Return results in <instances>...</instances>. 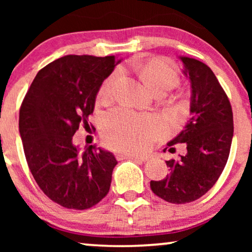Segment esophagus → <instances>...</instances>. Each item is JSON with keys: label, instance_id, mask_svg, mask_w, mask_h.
<instances>
[{"label": "esophagus", "instance_id": "esophagus-1", "mask_svg": "<svg viewBox=\"0 0 252 252\" xmlns=\"http://www.w3.org/2000/svg\"><path fill=\"white\" fill-rule=\"evenodd\" d=\"M117 159H136L141 161H146L148 159V156H142V155L130 154V153H118L116 155Z\"/></svg>", "mask_w": 252, "mask_h": 252}]
</instances>
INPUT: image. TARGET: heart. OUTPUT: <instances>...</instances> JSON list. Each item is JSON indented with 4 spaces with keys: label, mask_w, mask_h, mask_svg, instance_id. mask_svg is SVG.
I'll list each match as a JSON object with an SVG mask.
<instances>
[{
    "label": "heart",
    "mask_w": 252,
    "mask_h": 252,
    "mask_svg": "<svg viewBox=\"0 0 252 252\" xmlns=\"http://www.w3.org/2000/svg\"><path fill=\"white\" fill-rule=\"evenodd\" d=\"M141 74L144 81L154 92H167L174 88L180 81V73L175 65L166 60L147 61L140 65ZM119 72H113L103 81L98 89L97 98L108 102L115 94V86ZM165 130L164 120L159 116L133 111L128 108L113 109L102 120V132L104 141L112 149L119 151L146 150Z\"/></svg>",
    "instance_id": "heart-1"
}]
</instances>
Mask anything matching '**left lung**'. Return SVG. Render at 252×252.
Masks as SVG:
<instances>
[{
  "instance_id": "1",
  "label": "left lung",
  "mask_w": 252,
  "mask_h": 252,
  "mask_svg": "<svg viewBox=\"0 0 252 252\" xmlns=\"http://www.w3.org/2000/svg\"><path fill=\"white\" fill-rule=\"evenodd\" d=\"M191 84V117L185 129L167 144L185 143L187 153L166 161L170 174L150 181L155 195L173 204L194 202L218 180L228 159L234 123L232 105L211 68L194 58L180 57Z\"/></svg>"
}]
</instances>
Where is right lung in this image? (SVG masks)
<instances>
[{"label": "right lung", "instance_id": "obj_1", "mask_svg": "<svg viewBox=\"0 0 252 252\" xmlns=\"http://www.w3.org/2000/svg\"><path fill=\"white\" fill-rule=\"evenodd\" d=\"M120 61L115 56L67 55L37 72L19 110V133L26 161L41 190L66 209L87 210L109 192L117 165L109 151L72 143L88 122L102 82Z\"/></svg>", "mask_w": 252, "mask_h": 252}]
</instances>
